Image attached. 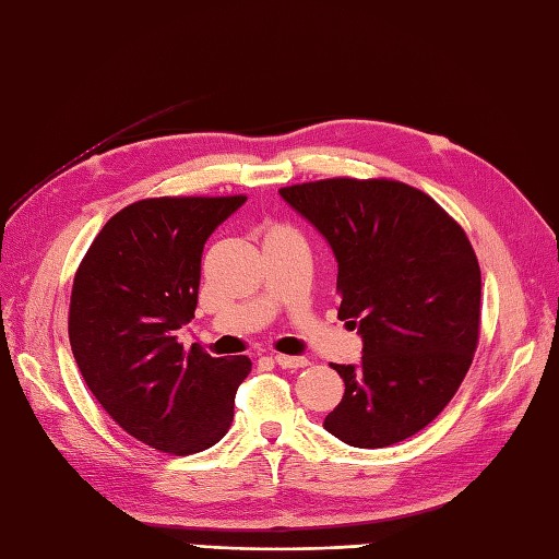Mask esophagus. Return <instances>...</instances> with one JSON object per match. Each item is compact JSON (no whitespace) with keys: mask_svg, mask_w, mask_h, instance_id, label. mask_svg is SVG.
Instances as JSON below:
<instances>
[{"mask_svg":"<svg viewBox=\"0 0 559 559\" xmlns=\"http://www.w3.org/2000/svg\"><path fill=\"white\" fill-rule=\"evenodd\" d=\"M275 364L280 366V368H306L308 364H311V361H308V358H304V356H287V354H277L275 356Z\"/></svg>","mask_w":559,"mask_h":559,"instance_id":"34e87169","label":"esophagus"}]
</instances>
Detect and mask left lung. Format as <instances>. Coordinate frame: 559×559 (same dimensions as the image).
<instances>
[{
	"label": "left lung",
	"mask_w": 559,
	"mask_h": 559,
	"mask_svg": "<svg viewBox=\"0 0 559 559\" xmlns=\"http://www.w3.org/2000/svg\"><path fill=\"white\" fill-rule=\"evenodd\" d=\"M337 258V318L361 366L332 364L344 396L325 430L376 450L416 436L456 394L480 334V267L462 225L394 179L334 177L280 189Z\"/></svg>",
	"instance_id": "left-lung-1"
}]
</instances>
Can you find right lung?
<instances>
[{"label":"right lung","mask_w":559,"mask_h":559,"mask_svg":"<svg viewBox=\"0 0 559 559\" xmlns=\"http://www.w3.org/2000/svg\"><path fill=\"white\" fill-rule=\"evenodd\" d=\"M246 195H159L121 207L85 251L71 287L69 342L81 376L131 438L186 456L229 430L251 358L186 354L210 234Z\"/></svg>","instance_id":"obj_1"}]
</instances>
